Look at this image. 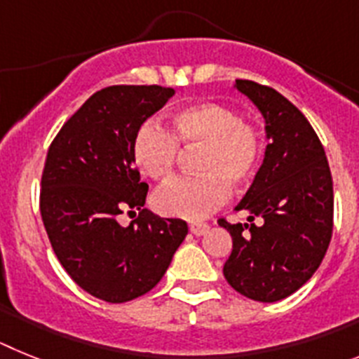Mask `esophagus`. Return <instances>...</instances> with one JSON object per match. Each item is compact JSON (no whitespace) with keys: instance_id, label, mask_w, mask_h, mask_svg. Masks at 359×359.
I'll return each instance as SVG.
<instances>
[{"instance_id":"1","label":"esophagus","mask_w":359,"mask_h":359,"mask_svg":"<svg viewBox=\"0 0 359 359\" xmlns=\"http://www.w3.org/2000/svg\"><path fill=\"white\" fill-rule=\"evenodd\" d=\"M208 229H210V226L208 224H202V222H191L189 224V231L193 233V235H204V233H208Z\"/></svg>"}]
</instances>
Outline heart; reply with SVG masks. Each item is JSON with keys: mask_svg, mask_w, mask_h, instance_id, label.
Masks as SVG:
<instances>
[{"mask_svg": "<svg viewBox=\"0 0 359 359\" xmlns=\"http://www.w3.org/2000/svg\"><path fill=\"white\" fill-rule=\"evenodd\" d=\"M170 133L155 121H146L133 135L132 155L142 173L155 180L171 175L179 142L202 148L198 177H175L155 191V210L168 217L197 220L224 204L231 186L253 179L264 155V135L255 123L222 102H197L175 111Z\"/></svg>", "mask_w": 359, "mask_h": 359, "instance_id": "heart-1", "label": "heart"}]
</instances>
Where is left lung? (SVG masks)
Wrapping results in <instances>:
<instances>
[{
    "label": "left lung",
    "mask_w": 359,
    "mask_h": 359,
    "mask_svg": "<svg viewBox=\"0 0 359 359\" xmlns=\"http://www.w3.org/2000/svg\"><path fill=\"white\" fill-rule=\"evenodd\" d=\"M236 90L266 119L269 144L251 188L236 205L251 224H218L233 238L224 264L227 283L257 302H278L320 267L332 236L334 193L325 149L291 101L269 86L236 79ZM255 216L262 222L255 226Z\"/></svg>",
    "instance_id": "obj_1"
}]
</instances>
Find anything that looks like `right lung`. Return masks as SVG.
I'll return each instance as SVG.
<instances>
[{"mask_svg": "<svg viewBox=\"0 0 359 359\" xmlns=\"http://www.w3.org/2000/svg\"><path fill=\"white\" fill-rule=\"evenodd\" d=\"M157 85L95 92L63 124L46 154L41 210L46 235L70 278L99 300L123 304L161 282L188 235L180 218L142 210L148 184L133 164V135L173 97ZM126 209L140 217L116 222Z\"/></svg>", "mask_w": 359, "mask_h": 359, "instance_id": "obj_1", "label": "right lung"}]
</instances>
